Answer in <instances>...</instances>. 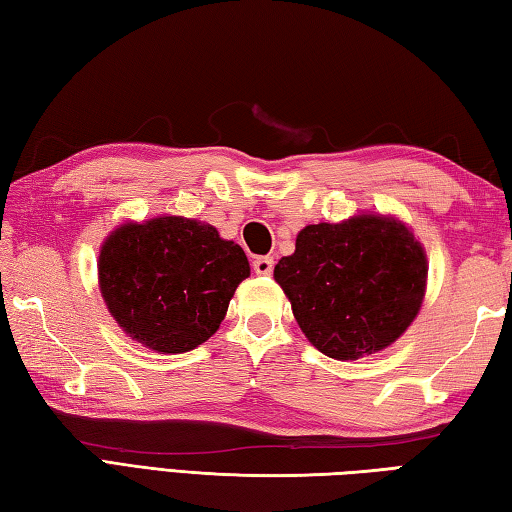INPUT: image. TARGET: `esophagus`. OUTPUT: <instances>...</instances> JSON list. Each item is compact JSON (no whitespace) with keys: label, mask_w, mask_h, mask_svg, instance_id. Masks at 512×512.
<instances>
[{"label":"esophagus","mask_w":512,"mask_h":512,"mask_svg":"<svg viewBox=\"0 0 512 512\" xmlns=\"http://www.w3.org/2000/svg\"><path fill=\"white\" fill-rule=\"evenodd\" d=\"M272 269H274V258L260 256V258L254 260V272H256V276H272Z\"/></svg>","instance_id":"34e87169"}]
</instances>
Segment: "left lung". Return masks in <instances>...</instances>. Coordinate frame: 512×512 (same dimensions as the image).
<instances>
[{
  "label": "left lung",
  "mask_w": 512,
  "mask_h": 512,
  "mask_svg": "<svg viewBox=\"0 0 512 512\" xmlns=\"http://www.w3.org/2000/svg\"><path fill=\"white\" fill-rule=\"evenodd\" d=\"M274 281L318 352L356 361L385 350L417 318L428 258L403 220L363 211L303 227L294 254L274 267Z\"/></svg>",
  "instance_id": "1"
}]
</instances>
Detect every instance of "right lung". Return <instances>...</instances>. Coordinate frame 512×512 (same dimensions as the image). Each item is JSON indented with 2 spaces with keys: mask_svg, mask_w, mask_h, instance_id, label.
<instances>
[{
  "mask_svg": "<svg viewBox=\"0 0 512 512\" xmlns=\"http://www.w3.org/2000/svg\"><path fill=\"white\" fill-rule=\"evenodd\" d=\"M249 260L209 223L156 216L104 238L98 285L106 310L133 341L160 354L205 343L223 323Z\"/></svg>",
  "mask_w": 512,
  "mask_h": 512,
  "instance_id": "obj_1",
  "label": "right lung"
}]
</instances>
